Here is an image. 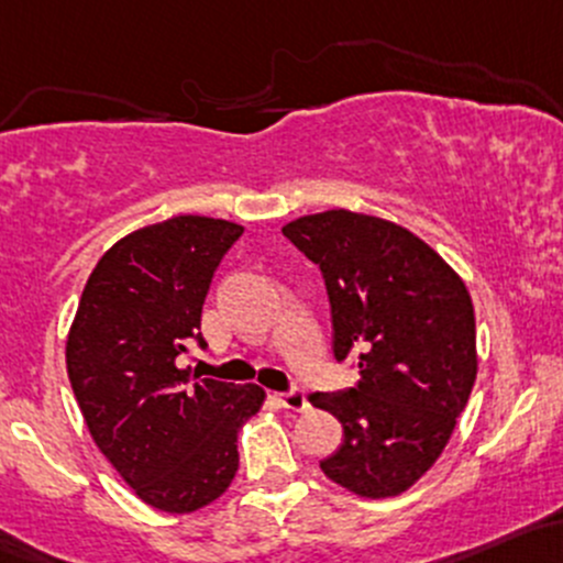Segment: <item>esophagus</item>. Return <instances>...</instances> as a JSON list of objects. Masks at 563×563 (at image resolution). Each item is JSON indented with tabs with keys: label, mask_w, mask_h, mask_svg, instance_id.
<instances>
[{
	"label": "esophagus",
	"mask_w": 563,
	"mask_h": 563,
	"mask_svg": "<svg viewBox=\"0 0 563 563\" xmlns=\"http://www.w3.org/2000/svg\"><path fill=\"white\" fill-rule=\"evenodd\" d=\"M277 404L288 411L310 409V404H307V395H305V390H299V387H294V390H288V393H277Z\"/></svg>",
	"instance_id": "obj_1"
}]
</instances>
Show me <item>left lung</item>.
Wrapping results in <instances>:
<instances>
[{"label":"left lung","instance_id":"8db88e82","mask_svg":"<svg viewBox=\"0 0 563 563\" xmlns=\"http://www.w3.org/2000/svg\"><path fill=\"white\" fill-rule=\"evenodd\" d=\"M283 234L323 272L333 357L361 374L350 390L310 395L344 428L320 471L357 497H395L435 465L471 398V294L424 240L376 216L339 208Z\"/></svg>","mask_w":563,"mask_h":563}]
</instances>
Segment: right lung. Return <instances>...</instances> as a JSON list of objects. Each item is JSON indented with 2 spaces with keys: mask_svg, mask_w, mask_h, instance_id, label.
I'll list each match as a JSON object with an SVG mask.
<instances>
[{
  "mask_svg": "<svg viewBox=\"0 0 563 563\" xmlns=\"http://www.w3.org/2000/svg\"><path fill=\"white\" fill-rule=\"evenodd\" d=\"M243 227L173 216L117 240L85 283L66 368L92 441L152 508L191 512L238 473V432L262 409L258 385L197 379L176 366L206 347L202 305Z\"/></svg>",
  "mask_w": 563,
  "mask_h": 563,
  "instance_id": "add662e5",
  "label": "right lung"
}]
</instances>
